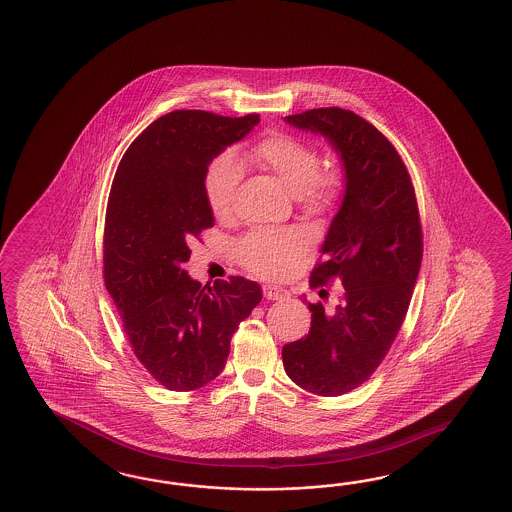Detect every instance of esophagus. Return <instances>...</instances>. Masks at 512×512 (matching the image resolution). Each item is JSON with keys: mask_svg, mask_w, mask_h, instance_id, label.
Listing matches in <instances>:
<instances>
[{"mask_svg": "<svg viewBox=\"0 0 512 512\" xmlns=\"http://www.w3.org/2000/svg\"><path fill=\"white\" fill-rule=\"evenodd\" d=\"M263 297L267 300H282L289 297V291L280 286H263Z\"/></svg>", "mask_w": 512, "mask_h": 512, "instance_id": "1", "label": "esophagus"}]
</instances>
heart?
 Masks as SVG:
<instances>
[{"mask_svg": "<svg viewBox=\"0 0 512 512\" xmlns=\"http://www.w3.org/2000/svg\"><path fill=\"white\" fill-rule=\"evenodd\" d=\"M243 164L256 167L284 184L295 195L298 206L308 214H328L345 195V171L339 166H321V153L315 143L289 132L273 131L249 145ZM241 169L232 156L212 160L204 175V197L217 219L234 214ZM308 236L298 228L254 230L236 245L239 263L262 276H284L297 263Z\"/></svg>", "mask_w": 512, "mask_h": 512, "instance_id": "heart-1", "label": "heart"}]
</instances>
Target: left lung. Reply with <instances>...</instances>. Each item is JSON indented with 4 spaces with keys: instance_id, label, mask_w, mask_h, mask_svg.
Here are the masks:
<instances>
[{
    "instance_id": "left-lung-1",
    "label": "left lung",
    "mask_w": 512,
    "mask_h": 512,
    "mask_svg": "<svg viewBox=\"0 0 512 512\" xmlns=\"http://www.w3.org/2000/svg\"><path fill=\"white\" fill-rule=\"evenodd\" d=\"M286 121L326 136L346 171L345 199L309 276L311 287L339 280L345 293L332 311L309 302L308 335L282 348L298 387L339 396L369 380L404 324L424 252L415 188L393 143L352 110L313 108Z\"/></svg>"
}]
</instances>
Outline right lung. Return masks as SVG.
Listing matches in <instances>:
<instances>
[{
	"instance_id": "add662e5",
	"label": "right lung",
	"mask_w": 512,
	"mask_h": 512,
	"mask_svg": "<svg viewBox=\"0 0 512 512\" xmlns=\"http://www.w3.org/2000/svg\"><path fill=\"white\" fill-rule=\"evenodd\" d=\"M258 114L175 110L129 145L108 195L103 278L134 356L169 391H195L225 369L230 339L262 300L241 276L203 286L184 271L190 243L214 226L204 175Z\"/></svg>"
}]
</instances>
